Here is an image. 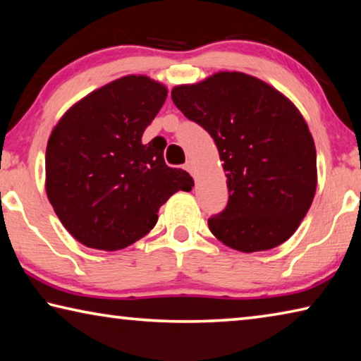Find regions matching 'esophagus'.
Wrapping results in <instances>:
<instances>
[{
	"label": "esophagus",
	"instance_id": "esophagus-1",
	"mask_svg": "<svg viewBox=\"0 0 361 361\" xmlns=\"http://www.w3.org/2000/svg\"><path fill=\"white\" fill-rule=\"evenodd\" d=\"M185 169L188 170L189 173H194V164H192L191 161H188V162L185 164Z\"/></svg>",
	"mask_w": 361,
	"mask_h": 361
}]
</instances>
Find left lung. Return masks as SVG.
I'll return each mask as SVG.
<instances>
[{
	"mask_svg": "<svg viewBox=\"0 0 361 361\" xmlns=\"http://www.w3.org/2000/svg\"><path fill=\"white\" fill-rule=\"evenodd\" d=\"M172 100L210 133L224 162L229 200L209 218L212 234L243 253L288 240L317 189L315 145L299 109L272 85L239 71L176 85Z\"/></svg>",
	"mask_w": 361,
	"mask_h": 361,
	"instance_id": "1",
	"label": "left lung"
}]
</instances>
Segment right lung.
Returning <instances> with one entry per match:
<instances>
[{
	"label": "right lung",
	"mask_w": 361,
	"mask_h": 361,
	"mask_svg": "<svg viewBox=\"0 0 361 361\" xmlns=\"http://www.w3.org/2000/svg\"><path fill=\"white\" fill-rule=\"evenodd\" d=\"M167 99L143 75L116 79L66 111L49 137L46 192L65 229L89 248L114 252L145 237L157 212L194 181L164 161L166 143L142 142Z\"/></svg>",
	"instance_id": "1"
}]
</instances>
